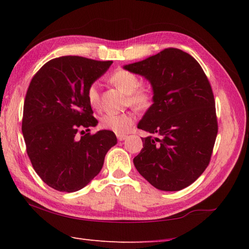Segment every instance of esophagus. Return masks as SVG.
I'll use <instances>...</instances> for the list:
<instances>
[{"instance_id": "esophagus-1", "label": "esophagus", "mask_w": 249, "mask_h": 249, "mask_svg": "<svg viewBox=\"0 0 249 249\" xmlns=\"http://www.w3.org/2000/svg\"><path fill=\"white\" fill-rule=\"evenodd\" d=\"M126 138H128V136H126V135H124V134H118L117 135V139H118V141H124Z\"/></svg>"}]
</instances>
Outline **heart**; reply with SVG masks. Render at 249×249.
Masks as SVG:
<instances>
[{
	"instance_id": "heart-1",
	"label": "heart",
	"mask_w": 249,
	"mask_h": 249,
	"mask_svg": "<svg viewBox=\"0 0 249 249\" xmlns=\"http://www.w3.org/2000/svg\"><path fill=\"white\" fill-rule=\"evenodd\" d=\"M109 82L116 88L128 95V103L138 109L149 107L153 93L148 87L142 86L139 76L128 70L120 69L109 76ZM87 100L91 107L98 108L101 102L100 88L98 83L91 84L87 89ZM135 121V115L132 111L123 114H106L101 118V125L104 129L114 131L115 133H125Z\"/></svg>"
}]
</instances>
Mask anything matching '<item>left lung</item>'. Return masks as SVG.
<instances>
[{"label":"left lung","instance_id":"left-lung-1","mask_svg":"<svg viewBox=\"0 0 249 249\" xmlns=\"http://www.w3.org/2000/svg\"><path fill=\"white\" fill-rule=\"evenodd\" d=\"M153 88V104L138 128L156 138L142 139L133 159L139 173L163 191H178L197 179L210 163L218 124L215 100L204 71L189 53L166 48L124 65Z\"/></svg>","mask_w":249,"mask_h":249}]
</instances>
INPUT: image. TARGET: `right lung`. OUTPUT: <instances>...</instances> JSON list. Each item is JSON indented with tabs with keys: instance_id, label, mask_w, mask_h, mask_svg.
Instances as JSON below:
<instances>
[{
	"instance_id": "obj_1",
	"label": "right lung",
	"mask_w": 249,
	"mask_h": 249,
	"mask_svg": "<svg viewBox=\"0 0 249 249\" xmlns=\"http://www.w3.org/2000/svg\"><path fill=\"white\" fill-rule=\"evenodd\" d=\"M111 63L64 55L45 63L30 83L23 105V139L33 169L55 190L74 192L87 186L117 144L113 131L89 133L98 120L86 95ZM78 131L84 134L80 138Z\"/></svg>"
}]
</instances>
